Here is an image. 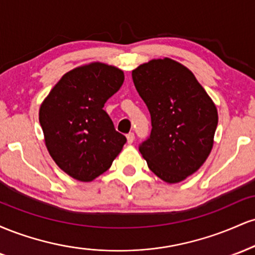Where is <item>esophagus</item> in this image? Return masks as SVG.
I'll return each mask as SVG.
<instances>
[{
    "mask_svg": "<svg viewBox=\"0 0 255 255\" xmlns=\"http://www.w3.org/2000/svg\"><path fill=\"white\" fill-rule=\"evenodd\" d=\"M127 141H128V144H133V141H134V133H128L127 134Z\"/></svg>",
    "mask_w": 255,
    "mask_h": 255,
    "instance_id": "34e87169",
    "label": "esophagus"
}]
</instances>
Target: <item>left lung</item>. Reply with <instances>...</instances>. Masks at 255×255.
Returning <instances> with one entry per match:
<instances>
[{
  "label": "left lung",
  "instance_id": "obj_1",
  "mask_svg": "<svg viewBox=\"0 0 255 255\" xmlns=\"http://www.w3.org/2000/svg\"><path fill=\"white\" fill-rule=\"evenodd\" d=\"M131 78L151 115L152 130L140 153L163 181H183L212 150L218 124L215 103L194 74L170 58L140 64Z\"/></svg>",
  "mask_w": 255,
  "mask_h": 255
}]
</instances>
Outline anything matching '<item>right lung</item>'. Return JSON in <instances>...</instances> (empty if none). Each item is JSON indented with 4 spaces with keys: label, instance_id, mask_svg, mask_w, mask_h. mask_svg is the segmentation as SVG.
Returning <instances> with one entry per match:
<instances>
[{
    "label": "right lung",
    "instance_id": "1",
    "mask_svg": "<svg viewBox=\"0 0 255 255\" xmlns=\"http://www.w3.org/2000/svg\"><path fill=\"white\" fill-rule=\"evenodd\" d=\"M125 74L93 62L66 73L39 109L45 145L69 176L90 182L113 164L127 141L103 110L122 86Z\"/></svg>",
    "mask_w": 255,
    "mask_h": 255
}]
</instances>
